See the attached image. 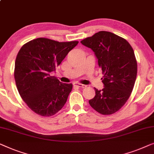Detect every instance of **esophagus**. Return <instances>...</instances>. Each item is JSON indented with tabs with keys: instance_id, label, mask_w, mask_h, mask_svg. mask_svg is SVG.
Here are the masks:
<instances>
[{
	"instance_id": "obj_1",
	"label": "esophagus",
	"mask_w": 154,
	"mask_h": 154,
	"mask_svg": "<svg viewBox=\"0 0 154 154\" xmlns=\"http://www.w3.org/2000/svg\"><path fill=\"white\" fill-rule=\"evenodd\" d=\"M74 86H76L77 87H79V88H85L86 86V85H84V84H79V83H75Z\"/></svg>"
}]
</instances>
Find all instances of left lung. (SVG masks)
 I'll return each instance as SVG.
<instances>
[{
	"label": "left lung",
	"instance_id": "8db88e82",
	"mask_svg": "<svg viewBox=\"0 0 154 154\" xmlns=\"http://www.w3.org/2000/svg\"><path fill=\"white\" fill-rule=\"evenodd\" d=\"M81 43L92 49L103 74L104 88H95L96 96L88 103L101 114L115 113L126 103L135 85L137 64L133 49L126 40L108 31H100Z\"/></svg>",
	"mask_w": 154,
	"mask_h": 154
}]
</instances>
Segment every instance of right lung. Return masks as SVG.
<instances>
[{
  "label": "right lung",
  "instance_id": "add662e5",
  "mask_svg": "<svg viewBox=\"0 0 154 154\" xmlns=\"http://www.w3.org/2000/svg\"><path fill=\"white\" fill-rule=\"evenodd\" d=\"M78 42L39 38L23 45L17 54L14 73L17 90L38 115H54L66 104L72 84L62 83L50 72L56 70Z\"/></svg>",
  "mask_w": 154,
  "mask_h": 154
}]
</instances>
